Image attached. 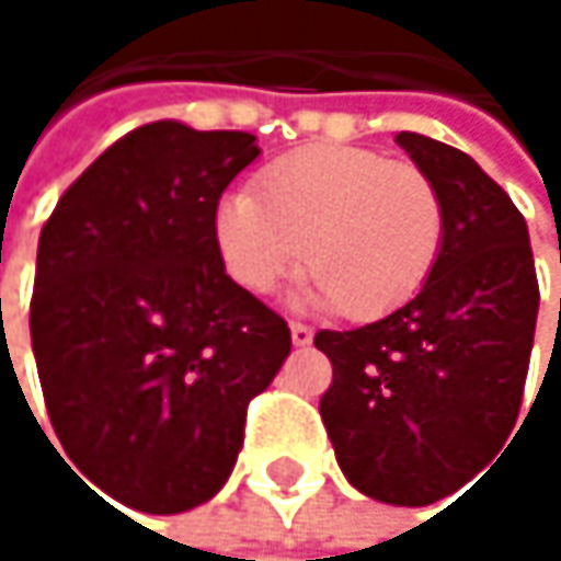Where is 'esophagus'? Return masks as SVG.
I'll list each match as a JSON object with an SVG mask.
<instances>
[{
    "label": "esophagus",
    "instance_id": "34e87169",
    "mask_svg": "<svg viewBox=\"0 0 561 561\" xmlns=\"http://www.w3.org/2000/svg\"><path fill=\"white\" fill-rule=\"evenodd\" d=\"M288 331H291V344H295V347H308L311 337H314V331H311L308 324H298V321H291Z\"/></svg>",
    "mask_w": 561,
    "mask_h": 561
}]
</instances>
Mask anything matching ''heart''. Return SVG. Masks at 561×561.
Instances as JSON below:
<instances>
[{"instance_id": "heart-1", "label": "heart", "mask_w": 561, "mask_h": 561, "mask_svg": "<svg viewBox=\"0 0 561 561\" xmlns=\"http://www.w3.org/2000/svg\"><path fill=\"white\" fill-rule=\"evenodd\" d=\"M445 237L435 184L357 146H314L237 187L214 210V243L240 288L270 295L305 256L308 308L387 314L428 279Z\"/></svg>"}]
</instances>
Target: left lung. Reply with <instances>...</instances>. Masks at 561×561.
<instances>
[{
    "mask_svg": "<svg viewBox=\"0 0 561 561\" xmlns=\"http://www.w3.org/2000/svg\"><path fill=\"white\" fill-rule=\"evenodd\" d=\"M445 210L438 260L392 314L318 331L334 380L321 419L344 478L367 497L425 506L468 484L510 438L529 370L539 282L529 230L484 169L399 133Z\"/></svg>",
    "mask_w": 561,
    "mask_h": 561,
    "instance_id": "8db88e82",
    "label": "left lung"
}]
</instances>
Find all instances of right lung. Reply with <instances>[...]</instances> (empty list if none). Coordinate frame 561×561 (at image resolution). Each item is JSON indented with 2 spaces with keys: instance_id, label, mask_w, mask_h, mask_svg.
<instances>
[{
  "instance_id": "1",
  "label": "right lung",
  "mask_w": 561,
  "mask_h": 561,
  "mask_svg": "<svg viewBox=\"0 0 561 561\" xmlns=\"http://www.w3.org/2000/svg\"><path fill=\"white\" fill-rule=\"evenodd\" d=\"M256 156L250 133L139 126L42 230L28 328L45 405L77 478L133 510L210 501L250 399L291 351L288 324L227 276L214 243L220 194Z\"/></svg>"
}]
</instances>
